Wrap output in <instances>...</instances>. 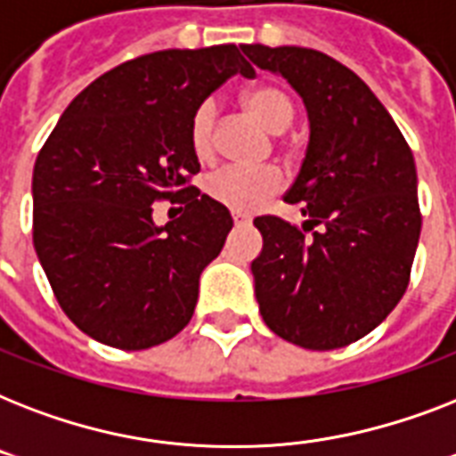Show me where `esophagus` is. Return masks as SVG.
I'll use <instances>...</instances> for the list:
<instances>
[{
  "label": "esophagus",
  "mask_w": 456,
  "mask_h": 456,
  "mask_svg": "<svg viewBox=\"0 0 456 456\" xmlns=\"http://www.w3.org/2000/svg\"><path fill=\"white\" fill-rule=\"evenodd\" d=\"M232 220H234L236 224H248L250 217L246 213H232Z\"/></svg>",
  "instance_id": "obj_1"
}]
</instances>
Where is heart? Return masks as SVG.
<instances>
[{
    "label": "heart",
    "mask_w": 456,
    "mask_h": 456,
    "mask_svg": "<svg viewBox=\"0 0 456 456\" xmlns=\"http://www.w3.org/2000/svg\"><path fill=\"white\" fill-rule=\"evenodd\" d=\"M243 110L267 132H281L293 120V102L281 87L260 85L241 96ZM189 146L196 160L210 163L217 156V109L203 102L189 120ZM284 175L274 165L265 167H222L206 179V196L234 213H253L277 196Z\"/></svg>",
    "instance_id": "b5f03b06"
}]
</instances>
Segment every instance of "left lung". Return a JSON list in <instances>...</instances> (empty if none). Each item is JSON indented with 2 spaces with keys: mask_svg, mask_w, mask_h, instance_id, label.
Returning <instances> with one entry per match:
<instances>
[{
  "mask_svg": "<svg viewBox=\"0 0 456 456\" xmlns=\"http://www.w3.org/2000/svg\"><path fill=\"white\" fill-rule=\"evenodd\" d=\"M257 68L303 96L310 144L284 196L303 227L253 220V260L265 324L307 350H336L374 331L407 291L421 234L417 167L403 132L362 77L307 46L243 45Z\"/></svg>",
  "mask_w": 456,
  "mask_h": 456,
  "instance_id": "8db88e82",
  "label": "left lung"
}]
</instances>
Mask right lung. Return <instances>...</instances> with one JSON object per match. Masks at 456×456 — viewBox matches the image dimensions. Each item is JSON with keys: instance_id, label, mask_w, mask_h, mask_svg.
I'll return each mask as SVG.
<instances>
[{"instance_id": "right-lung-1", "label": "right lung", "mask_w": 456, "mask_h": 456, "mask_svg": "<svg viewBox=\"0 0 456 456\" xmlns=\"http://www.w3.org/2000/svg\"><path fill=\"white\" fill-rule=\"evenodd\" d=\"M236 73L256 75L236 45L125 61L75 96L39 149L32 243L61 310L103 346L146 350L191 319L232 217L191 184L189 120ZM163 200L183 215L156 228Z\"/></svg>"}]
</instances>
